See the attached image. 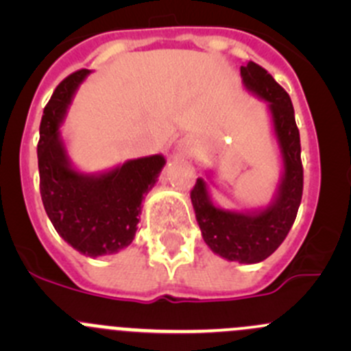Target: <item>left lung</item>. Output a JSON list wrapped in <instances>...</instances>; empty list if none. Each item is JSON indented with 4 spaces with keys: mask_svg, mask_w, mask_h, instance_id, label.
I'll use <instances>...</instances> for the list:
<instances>
[{
    "mask_svg": "<svg viewBox=\"0 0 351 351\" xmlns=\"http://www.w3.org/2000/svg\"><path fill=\"white\" fill-rule=\"evenodd\" d=\"M243 84L250 93L267 101L275 141L282 159V175L274 197L265 207L231 210L214 200V173L197 178L192 193V205L207 246L228 261L260 263L267 260L289 234L300 198L304 171L300 162V137L295 125L293 107L287 91L277 81L250 61L241 66Z\"/></svg>",
    "mask_w": 351,
    "mask_h": 351,
    "instance_id": "8db88e82",
    "label": "left lung"
}]
</instances>
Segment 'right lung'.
<instances>
[{"label": "right lung", "instance_id": "obj_1", "mask_svg": "<svg viewBox=\"0 0 351 351\" xmlns=\"http://www.w3.org/2000/svg\"><path fill=\"white\" fill-rule=\"evenodd\" d=\"M90 69L67 76L52 93L37 146L40 195L58 234L90 258L115 254L136 236L143 200L158 182L162 154L129 159L107 171L74 168L61 134L67 108Z\"/></svg>", "mask_w": 351, "mask_h": 351}]
</instances>
